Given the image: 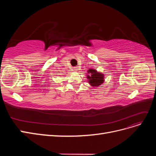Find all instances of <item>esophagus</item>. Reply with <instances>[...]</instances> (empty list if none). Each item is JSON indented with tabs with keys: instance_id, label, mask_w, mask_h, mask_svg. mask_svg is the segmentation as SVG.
<instances>
[{
	"instance_id": "obj_1",
	"label": "esophagus",
	"mask_w": 156,
	"mask_h": 156,
	"mask_svg": "<svg viewBox=\"0 0 156 156\" xmlns=\"http://www.w3.org/2000/svg\"><path fill=\"white\" fill-rule=\"evenodd\" d=\"M74 71H78V67H73Z\"/></svg>"
}]
</instances>
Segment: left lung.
<instances>
[{
    "mask_svg": "<svg viewBox=\"0 0 156 156\" xmlns=\"http://www.w3.org/2000/svg\"><path fill=\"white\" fill-rule=\"evenodd\" d=\"M88 73L90 74L87 76L89 79V83L93 87H98L104 81V75L101 73H98L95 69H89Z\"/></svg>",
    "mask_w": 156,
    "mask_h": 156,
    "instance_id": "obj_1",
    "label": "left lung"
}]
</instances>
